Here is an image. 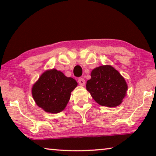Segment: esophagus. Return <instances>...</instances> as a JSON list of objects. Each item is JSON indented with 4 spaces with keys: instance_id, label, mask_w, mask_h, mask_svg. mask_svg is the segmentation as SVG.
<instances>
[{
    "instance_id": "1",
    "label": "esophagus",
    "mask_w": 156,
    "mask_h": 156,
    "mask_svg": "<svg viewBox=\"0 0 156 156\" xmlns=\"http://www.w3.org/2000/svg\"><path fill=\"white\" fill-rule=\"evenodd\" d=\"M78 82L81 86H84L85 84V80L83 78H79L78 79Z\"/></svg>"
}]
</instances>
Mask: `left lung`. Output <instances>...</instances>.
<instances>
[{"instance_id":"1","label":"left lung","mask_w":156,"mask_h":156,"mask_svg":"<svg viewBox=\"0 0 156 156\" xmlns=\"http://www.w3.org/2000/svg\"><path fill=\"white\" fill-rule=\"evenodd\" d=\"M86 87L98 104L108 107L120 105L128 89L124 78L109 65L93 69Z\"/></svg>"}]
</instances>
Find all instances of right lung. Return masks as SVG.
<instances>
[{"label": "right lung", "instance_id": "1", "mask_svg": "<svg viewBox=\"0 0 156 156\" xmlns=\"http://www.w3.org/2000/svg\"><path fill=\"white\" fill-rule=\"evenodd\" d=\"M77 86L72 77H67L56 69L44 72L32 89L35 103L46 112H61L70 99L71 92Z\"/></svg>", "mask_w": 156, "mask_h": 156}]
</instances>
